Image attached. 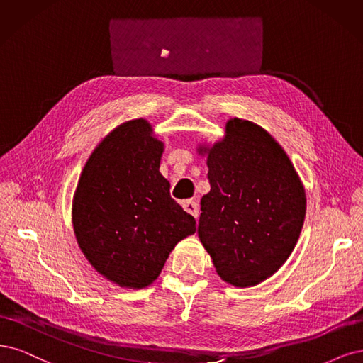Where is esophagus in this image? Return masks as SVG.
I'll use <instances>...</instances> for the list:
<instances>
[{
	"label": "esophagus",
	"instance_id": "esophagus-1",
	"mask_svg": "<svg viewBox=\"0 0 363 363\" xmlns=\"http://www.w3.org/2000/svg\"><path fill=\"white\" fill-rule=\"evenodd\" d=\"M182 208L185 209L186 213L191 214L193 217H197L199 216V203L196 201H191V199H189V201L182 202Z\"/></svg>",
	"mask_w": 363,
	"mask_h": 363
}]
</instances>
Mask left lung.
<instances>
[{
  "mask_svg": "<svg viewBox=\"0 0 363 363\" xmlns=\"http://www.w3.org/2000/svg\"><path fill=\"white\" fill-rule=\"evenodd\" d=\"M206 154L211 190L201 201L197 233L217 274L253 286L274 274L294 250L306 194L285 150L264 128L242 119Z\"/></svg>",
  "mask_w": 363,
  "mask_h": 363,
  "instance_id": "left-lung-1",
  "label": "left lung"
}]
</instances>
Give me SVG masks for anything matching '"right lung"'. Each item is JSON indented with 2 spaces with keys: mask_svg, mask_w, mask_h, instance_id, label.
I'll use <instances>...</instances> for the list:
<instances>
[{
  "mask_svg": "<svg viewBox=\"0 0 363 363\" xmlns=\"http://www.w3.org/2000/svg\"><path fill=\"white\" fill-rule=\"evenodd\" d=\"M162 142L135 119L113 130L87 160L72 205L74 232L95 270L123 288L140 289L160 276L196 220L170 197L160 173Z\"/></svg>",
  "mask_w": 363,
  "mask_h": 363,
  "instance_id": "1",
  "label": "right lung"
}]
</instances>
